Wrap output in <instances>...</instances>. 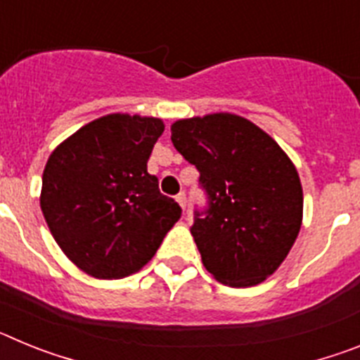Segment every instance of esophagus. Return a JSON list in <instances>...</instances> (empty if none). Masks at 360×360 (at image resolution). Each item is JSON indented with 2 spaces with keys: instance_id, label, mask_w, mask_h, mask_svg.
<instances>
[{
  "instance_id": "1",
  "label": "esophagus",
  "mask_w": 360,
  "mask_h": 360,
  "mask_svg": "<svg viewBox=\"0 0 360 360\" xmlns=\"http://www.w3.org/2000/svg\"><path fill=\"white\" fill-rule=\"evenodd\" d=\"M176 202H178V205H180V207H182L184 211H186V205H187L186 193H178V195H176Z\"/></svg>"
}]
</instances>
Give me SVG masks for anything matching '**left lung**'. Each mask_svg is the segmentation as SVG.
<instances>
[{"mask_svg":"<svg viewBox=\"0 0 360 360\" xmlns=\"http://www.w3.org/2000/svg\"><path fill=\"white\" fill-rule=\"evenodd\" d=\"M176 151L200 171L207 209L191 234L203 266L231 287H252L278 270L303 221V187L278 142L232 113L171 126Z\"/></svg>","mask_w":360,"mask_h":360,"instance_id":"left-lung-1","label":"left lung"}]
</instances>
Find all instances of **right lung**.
<instances>
[{
  "label": "right lung",
  "mask_w": 360,
  "mask_h": 360,
  "mask_svg": "<svg viewBox=\"0 0 360 360\" xmlns=\"http://www.w3.org/2000/svg\"><path fill=\"white\" fill-rule=\"evenodd\" d=\"M162 133L160 119L111 113L82 126L50 155L41 211L53 240L86 274H135L180 219V205L148 173Z\"/></svg>",
  "instance_id": "right-lung-1"
}]
</instances>
